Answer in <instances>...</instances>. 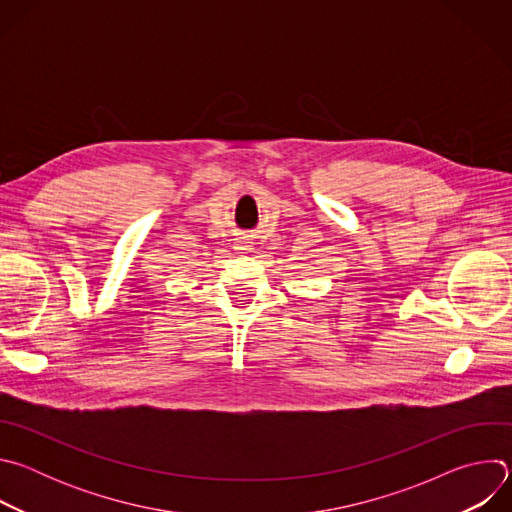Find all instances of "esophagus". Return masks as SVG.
I'll return each instance as SVG.
<instances>
[{"mask_svg":"<svg viewBox=\"0 0 512 512\" xmlns=\"http://www.w3.org/2000/svg\"><path fill=\"white\" fill-rule=\"evenodd\" d=\"M237 249H241V251H247V249H249V247H245V245H243V243H241V247H237Z\"/></svg>","mask_w":512,"mask_h":512,"instance_id":"obj_1","label":"esophagus"}]
</instances>
